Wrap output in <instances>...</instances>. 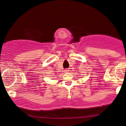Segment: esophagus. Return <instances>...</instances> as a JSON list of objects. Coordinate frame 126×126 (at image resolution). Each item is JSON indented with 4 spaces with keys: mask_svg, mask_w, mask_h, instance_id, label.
<instances>
[{
    "mask_svg": "<svg viewBox=\"0 0 126 126\" xmlns=\"http://www.w3.org/2000/svg\"><path fill=\"white\" fill-rule=\"evenodd\" d=\"M65 72H68V71H69V70H68V69H65Z\"/></svg>",
    "mask_w": 126,
    "mask_h": 126,
    "instance_id": "obj_1",
    "label": "esophagus"
}]
</instances>
